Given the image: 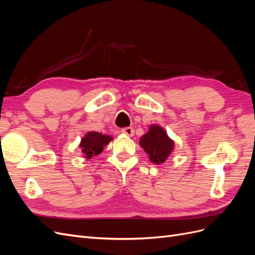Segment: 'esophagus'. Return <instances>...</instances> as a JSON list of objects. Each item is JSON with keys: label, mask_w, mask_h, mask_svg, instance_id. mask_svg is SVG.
I'll return each instance as SVG.
<instances>
[{"label": "esophagus", "mask_w": 255, "mask_h": 255, "mask_svg": "<svg viewBox=\"0 0 255 255\" xmlns=\"http://www.w3.org/2000/svg\"><path fill=\"white\" fill-rule=\"evenodd\" d=\"M121 132H122V134L128 135V136H133L134 135V128H130V127H128V128H122Z\"/></svg>", "instance_id": "34e87169"}]
</instances>
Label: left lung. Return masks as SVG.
<instances>
[{"label": "left lung", "mask_w": 255, "mask_h": 255, "mask_svg": "<svg viewBox=\"0 0 255 255\" xmlns=\"http://www.w3.org/2000/svg\"><path fill=\"white\" fill-rule=\"evenodd\" d=\"M139 144L149 154L152 163L156 165L163 164L174 148L173 140L168 137L165 129L155 125L151 126L149 132L140 138Z\"/></svg>", "instance_id": "8db88e82"}]
</instances>
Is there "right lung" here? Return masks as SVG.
<instances>
[{
	"label": "right lung",
	"mask_w": 255,
	"mask_h": 255,
	"mask_svg": "<svg viewBox=\"0 0 255 255\" xmlns=\"http://www.w3.org/2000/svg\"><path fill=\"white\" fill-rule=\"evenodd\" d=\"M111 140H113V137L109 135H104L99 132L87 133L85 137L82 138L80 143L85 158L89 159L94 155H98L103 151L104 146L111 142Z\"/></svg>",
	"instance_id": "right-lung-1"
}]
</instances>
